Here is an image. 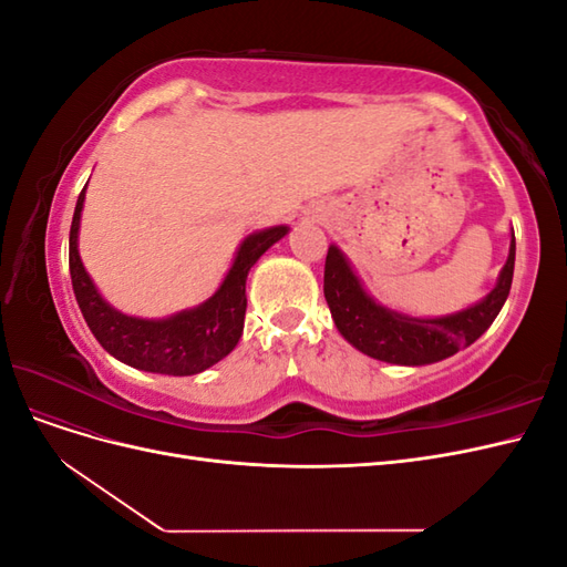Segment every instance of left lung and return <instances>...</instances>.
I'll use <instances>...</instances> for the list:
<instances>
[{
	"label": "left lung",
	"instance_id": "8db88e82",
	"mask_svg": "<svg viewBox=\"0 0 567 567\" xmlns=\"http://www.w3.org/2000/svg\"><path fill=\"white\" fill-rule=\"evenodd\" d=\"M513 265H516V236H511L508 260L496 286L483 300L447 317L419 319L375 302L357 279L348 257L338 246H331L323 267V296L336 329L352 348L388 364L423 367L468 348L489 329L508 298Z\"/></svg>",
	"mask_w": 567,
	"mask_h": 567
}]
</instances>
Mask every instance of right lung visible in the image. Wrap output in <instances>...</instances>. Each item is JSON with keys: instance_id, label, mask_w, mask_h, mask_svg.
<instances>
[{"instance_id": "obj_1", "label": "right lung", "mask_w": 567, "mask_h": 567, "mask_svg": "<svg viewBox=\"0 0 567 567\" xmlns=\"http://www.w3.org/2000/svg\"><path fill=\"white\" fill-rule=\"evenodd\" d=\"M84 188L78 196L73 213L68 262H71V279L80 312L94 338L101 342V348L134 369L165 375H194L225 359L238 346V338L244 333L248 271L279 238L288 234V227L281 225L250 234L238 246L234 265L215 290V296L198 307L165 319L127 317L101 298L80 260L78 234Z\"/></svg>"}]
</instances>
